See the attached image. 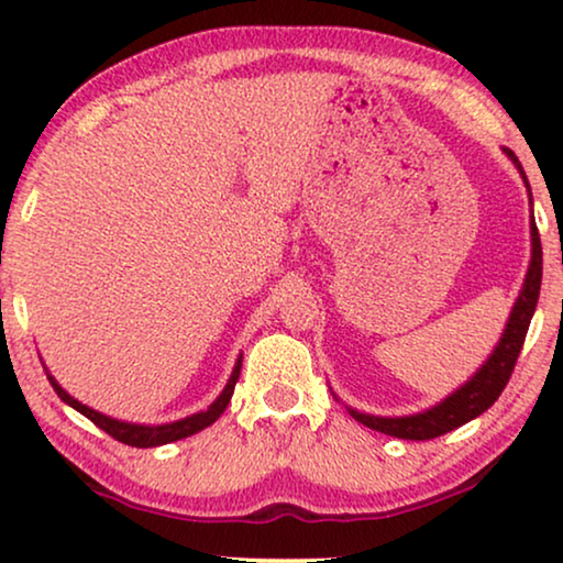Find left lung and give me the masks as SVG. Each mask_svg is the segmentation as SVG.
I'll return each mask as SVG.
<instances>
[{
    "label": "left lung",
    "mask_w": 563,
    "mask_h": 563,
    "mask_svg": "<svg viewBox=\"0 0 563 563\" xmlns=\"http://www.w3.org/2000/svg\"><path fill=\"white\" fill-rule=\"evenodd\" d=\"M507 158L512 161L518 174L522 176V184L528 189V202H530V264L526 272V279H522V287L515 297L510 318L505 322L503 335L487 361L476 368V372L468 376V379L445 395L441 402L426 407V410L412 412V415H372V412H361L356 407L345 405V410L351 412L353 420H358L361 426L379 430L384 435H395V438H405V441H430V438H438L443 433H451L461 426H466L468 420L479 418L484 410H489L492 405L497 402V397L503 395L505 384L510 382V374L515 368V361L520 356L522 341H526L528 325L533 320L536 305H538V295H541V276H543V251H541V238H538V228H536V218H533V195H530V184L528 176L522 172L518 156L510 148H503ZM333 391V389H330ZM333 397L341 402V397Z\"/></svg>",
    "instance_id": "1"
}]
</instances>
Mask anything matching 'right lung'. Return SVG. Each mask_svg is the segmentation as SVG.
I'll return each mask as SVG.
<instances>
[{"instance_id": "add662e5", "label": "right lung", "mask_w": 563, "mask_h": 563, "mask_svg": "<svg viewBox=\"0 0 563 563\" xmlns=\"http://www.w3.org/2000/svg\"><path fill=\"white\" fill-rule=\"evenodd\" d=\"M241 364H243V353L235 358V366H233V374H230V379L225 387L218 397H214V402L207 407V410H199L195 415H187V418L181 420H174V422H161V426H143V422H128V420H118V418H110V415L95 410V407L79 402V399L68 395V391L60 387L56 382V376H53L48 368H45V374H48V382L51 387L56 389V395L64 399L68 407H74L76 412H81L84 418H89L95 422L97 428H102L104 433H110L114 441L125 443V445H135V449H153V445H166V443H174V441H181V438H189L199 433V430L210 428L214 420L220 418L222 412H225V407L230 405V397H233V389H235V382L238 376H241Z\"/></svg>"}]
</instances>
